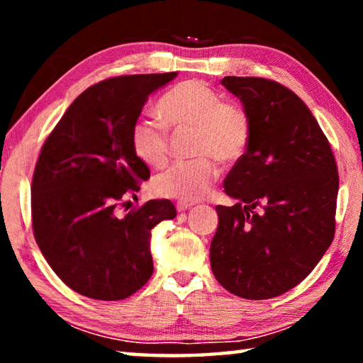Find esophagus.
Wrapping results in <instances>:
<instances>
[{"label": "esophagus", "instance_id": "34e87169", "mask_svg": "<svg viewBox=\"0 0 363 363\" xmlns=\"http://www.w3.org/2000/svg\"><path fill=\"white\" fill-rule=\"evenodd\" d=\"M190 208H192V203H187V201H177L176 203V210L179 213L187 211V210H190Z\"/></svg>", "mask_w": 363, "mask_h": 363}]
</instances>
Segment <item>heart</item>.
<instances>
[{
	"label": "heart",
	"mask_w": 363,
	"mask_h": 363,
	"mask_svg": "<svg viewBox=\"0 0 363 363\" xmlns=\"http://www.w3.org/2000/svg\"><path fill=\"white\" fill-rule=\"evenodd\" d=\"M157 113L169 128H192V153L199 158L177 162L153 181L155 192L167 199L196 201L210 192L223 164L238 162L251 139V121L242 107L225 104L219 93L200 79H187L164 93ZM131 150L147 167L160 168L169 153L168 133L150 118L134 123L130 134Z\"/></svg>",
	"instance_id": "1"
}]
</instances>
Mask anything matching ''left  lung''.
<instances>
[{"label":"left lung","instance_id":"obj_1","mask_svg":"<svg viewBox=\"0 0 363 363\" xmlns=\"http://www.w3.org/2000/svg\"><path fill=\"white\" fill-rule=\"evenodd\" d=\"M220 84L243 104L251 139L224 181L238 203L216 206L211 270L235 296L275 298L301 284L333 242L337 167L293 91L256 77H224Z\"/></svg>","mask_w":363,"mask_h":363}]
</instances>
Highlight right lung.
Returning a JSON list of instances; mask_svg holds the SVG:
<instances>
[{"label": "right lung", "instance_id": "obj_1", "mask_svg": "<svg viewBox=\"0 0 363 363\" xmlns=\"http://www.w3.org/2000/svg\"><path fill=\"white\" fill-rule=\"evenodd\" d=\"M177 72L104 79L79 94L49 134L32 181L33 235L57 277L86 298L131 296L153 272L152 229L176 218L169 200H150L126 216L147 164L130 134L152 93Z\"/></svg>", "mask_w": 363, "mask_h": 363}]
</instances>
